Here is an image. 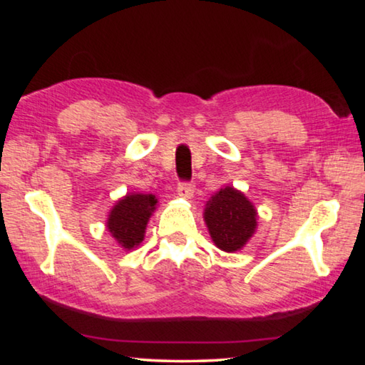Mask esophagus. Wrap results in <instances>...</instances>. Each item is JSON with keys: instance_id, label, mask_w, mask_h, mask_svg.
Here are the masks:
<instances>
[{"instance_id": "obj_1", "label": "esophagus", "mask_w": 365, "mask_h": 365, "mask_svg": "<svg viewBox=\"0 0 365 365\" xmlns=\"http://www.w3.org/2000/svg\"><path fill=\"white\" fill-rule=\"evenodd\" d=\"M177 191L182 197H191V196H193V191H195V185L191 182H178Z\"/></svg>"}]
</instances>
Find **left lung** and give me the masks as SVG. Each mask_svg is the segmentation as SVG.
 <instances>
[{"instance_id":"obj_1","label":"left lung","mask_w":365,"mask_h":365,"mask_svg":"<svg viewBox=\"0 0 365 365\" xmlns=\"http://www.w3.org/2000/svg\"><path fill=\"white\" fill-rule=\"evenodd\" d=\"M256 209L232 187L222 188L207 202L205 220L217 248L227 252L238 251L252 237L256 228Z\"/></svg>"}]
</instances>
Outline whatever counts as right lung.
<instances>
[{"label": "right lung", "instance_id": "right-lung-1", "mask_svg": "<svg viewBox=\"0 0 365 365\" xmlns=\"http://www.w3.org/2000/svg\"><path fill=\"white\" fill-rule=\"evenodd\" d=\"M158 200L154 195H127L109 214L108 228L125 250H132L143 242L145 228Z\"/></svg>", "mask_w": 365, "mask_h": 365}]
</instances>
